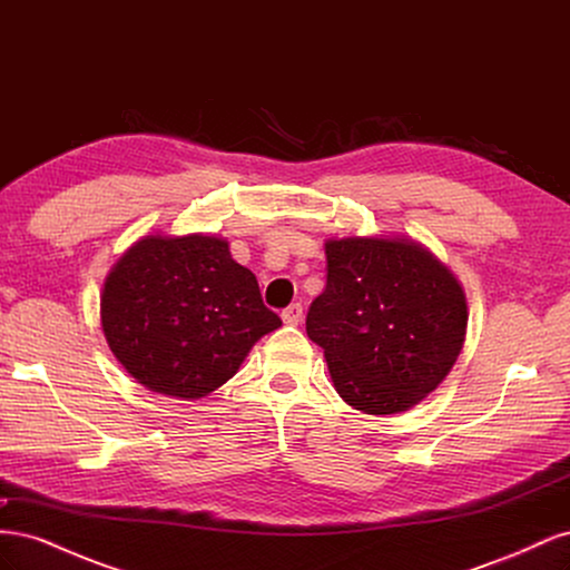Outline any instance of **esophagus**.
<instances>
[{
	"label": "esophagus",
	"instance_id": "1",
	"mask_svg": "<svg viewBox=\"0 0 570 570\" xmlns=\"http://www.w3.org/2000/svg\"><path fill=\"white\" fill-rule=\"evenodd\" d=\"M302 316H304V308L302 304H289L285 312H283V321L287 325H299L302 323Z\"/></svg>",
	"mask_w": 570,
	"mask_h": 570
}]
</instances>
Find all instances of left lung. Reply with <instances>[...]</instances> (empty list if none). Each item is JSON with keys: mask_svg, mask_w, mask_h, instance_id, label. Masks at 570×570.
<instances>
[{"mask_svg": "<svg viewBox=\"0 0 570 570\" xmlns=\"http://www.w3.org/2000/svg\"><path fill=\"white\" fill-rule=\"evenodd\" d=\"M327 283L306 335L325 354L337 394L371 416L421 404L450 375L469 325L463 287L409 237L325 239Z\"/></svg>", "mask_w": 570, "mask_h": 570, "instance_id": "left-lung-1", "label": "left lung"}]
</instances>
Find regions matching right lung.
Masks as SVG:
<instances>
[{
  "mask_svg": "<svg viewBox=\"0 0 570 570\" xmlns=\"http://www.w3.org/2000/svg\"><path fill=\"white\" fill-rule=\"evenodd\" d=\"M109 350L137 383L174 400H202L243 366L283 321L228 239L145 235L109 271L99 302Z\"/></svg>",
  "mask_w": 570,
  "mask_h": 570,
  "instance_id": "1",
  "label": "right lung"
}]
</instances>
